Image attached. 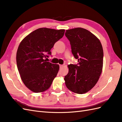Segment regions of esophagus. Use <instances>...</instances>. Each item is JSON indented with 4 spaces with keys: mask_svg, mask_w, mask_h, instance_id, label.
Segmentation results:
<instances>
[{
    "mask_svg": "<svg viewBox=\"0 0 122 122\" xmlns=\"http://www.w3.org/2000/svg\"><path fill=\"white\" fill-rule=\"evenodd\" d=\"M62 67H63V65H60V68H62Z\"/></svg>",
    "mask_w": 122,
    "mask_h": 122,
    "instance_id": "1",
    "label": "esophagus"
}]
</instances>
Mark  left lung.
Listing matches in <instances>:
<instances>
[{
	"instance_id": "obj_1",
	"label": "left lung",
	"mask_w": 122,
	"mask_h": 122,
	"mask_svg": "<svg viewBox=\"0 0 122 122\" xmlns=\"http://www.w3.org/2000/svg\"><path fill=\"white\" fill-rule=\"evenodd\" d=\"M65 36L70 42L72 53L77 65H68L69 72L65 76L69 90L82 94L91 90L102 73L103 50L99 40L86 29L78 27L67 30Z\"/></svg>"
}]
</instances>
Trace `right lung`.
<instances>
[{
	"mask_svg": "<svg viewBox=\"0 0 122 122\" xmlns=\"http://www.w3.org/2000/svg\"><path fill=\"white\" fill-rule=\"evenodd\" d=\"M65 29L40 28L21 41L16 54L18 71L24 84L35 93L48 89L56 76L60 66L46 61L50 50L62 38Z\"/></svg>",
	"mask_w": 122,
	"mask_h": 122,
	"instance_id": "right-lung-1",
	"label": "right lung"
}]
</instances>
